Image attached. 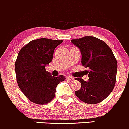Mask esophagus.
I'll return each instance as SVG.
<instances>
[{"instance_id": "1", "label": "esophagus", "mask_w": 129, "mask_h": 129, "mask_svg": "<svg viewBox=\"0 0 129 129\" xmlns=\"http://www.w3.org/2000/svg\"><path fill=\"white\" fill-rule=\"evenodd\" d=\"M66 78H67L68 80H75V78H74L73 77H72V76H66Z\"/></svg>"}]
</instances>
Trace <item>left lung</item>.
I'll use <instances>...</instances> for the list:
<instances>
[{
	"mask_svg": "<svg viewBox=\"0 0 129 129\" xmlns=\"http://www.w3.org/2000/svg\"><path fill=\"white\" fill-rule=\"evenodd\" d=\"M71 43L80 49L81 64L88 75V81L76 78L81 88L75 91L78 98L88 104H96L105 100L115 85L117 61L112 49L103 41L93 36L74 39Z\"/></svg>",
	"mask_w": 129,
	"mask_h": 129,
	"instance_id": "1",
	"label": "left lung"
}]
</instances>
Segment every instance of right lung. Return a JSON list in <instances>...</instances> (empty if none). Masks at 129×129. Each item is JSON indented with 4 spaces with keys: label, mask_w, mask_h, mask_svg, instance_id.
Wrapping results in <instances>:
<instances>
[{
    "label": "right lung",
    "mask_w": 129,
    "mask_h": 129,
    "mask_svg": "<svg viewBox=\"0 0 129 129\" xmlns=\"http://www.w3.org/2000/svg\"><path fill=\"white\" fill-rule=\"evenodd\" d=\"M63 41L41 38L30 41L19 52L15 63L17 84L34 104L50 102L55 96L57 85L66 79L63 75L51 76L45 69L52 61L54 49Z\"/></svg>",
    "instance_id": "add662e5"
}]
</instances>
